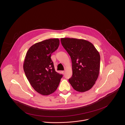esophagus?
Listing matches in <instances>:
<instances>
[{"instance_id":"obj_1","label":"esophagus","mask_w":125,"mask_h":125,"mask_svg":"<svg viewBox=\"0 0 125 125\" xmlns=\"http://www.w3.org/2000/svg\"><path fill=\"white\" fill-rule=\"evenodd\" d=\"M62 73L63 74H64V71H62Z\"/></svg>"}]
</instances>
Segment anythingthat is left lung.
Segmentation results:
<instances>
[{
	"label": "left lung",
	"mask_w": 125,
	"mask_h": 125,
	"mask_svg": "<svg viewBox=\"0 0 125 125\" xmlns=\"http://www.w3.org/2000/svg\"><path fill=\"white\" fill-rule=\"evenodd\" d=\"M62 45L72 61V76L69 82L79 92H85L95 84L100 69V55L89 42L74 38H61Z\"/></svg>",
	"instance_id": "left-lung-1"
}]
</instances>
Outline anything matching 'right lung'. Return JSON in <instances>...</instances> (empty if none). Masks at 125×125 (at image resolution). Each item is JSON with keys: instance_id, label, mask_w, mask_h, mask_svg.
Instances as JSON below:
<instances>
[{"instance_id": "obj_1", "label": "right lung", "mask_w": 125, "mask_h": 125, "mask_svg": "<svg viewBox=\"0 0 125 125\" xmlns=\"http://www.w3.org/2000/svg\"><path fill=\"white\" fill-rule=\"evenodd\" d=\"M59 46V39H50L33 45L26 54L24 72L31 86L41 94L53 93L63 76L55 71L51 58Z\"/></svg>"}]
</instances>
